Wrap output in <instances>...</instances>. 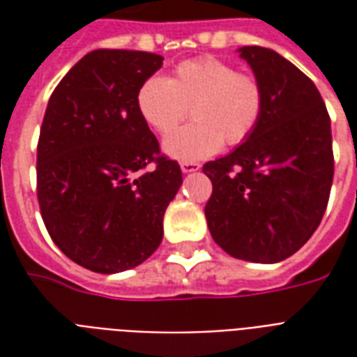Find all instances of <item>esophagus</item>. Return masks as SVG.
Returning a JSON list of instances; mask_svg holds the SVG:
<instances>
[{"mask_svg": "<svg viewBox=\"0 0 357 357\" xmlns=\"http://www.w3.org/2000/svg\"><path fill=\"white\" fill-rule=\"evenodd\" d=\"M199 168H201L199 162H181V172L183 174H191V172H197Z\"/></svg>", "mask_w": 357, "mask_h": 357, "instance_id": "1", "label": "esophagus"}]
</instances>
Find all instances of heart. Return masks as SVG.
<instances>
[{
  "label": "heart",
  "mask_w": 357,
  "mask_h": 357,
  "mask_svg": "<svg viewBox=\"0 0 357 357\" xmlns=\"http://www.w3.org/2000/svg\"><path fill=\"white\" fill-rule=\"evenodd\" d=\"M193 123L164 139V151L191 162L225 145L247 141L266 110V89L255 74L237 73L216 57L181 61L170 78L151 76L135 93V109L153 132L166 135L186 116Z\"/></svg>",
  "instance_id": "1"
}]
</instances>
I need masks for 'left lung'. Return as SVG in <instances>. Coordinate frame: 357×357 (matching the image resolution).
<instances>
[{"mask_svg": "<svg viewBox=\"0 0 357 357\" xmlns=\"http://www.w3.org/2000/svg\"><path fill=\"white\" fill-rule=\"evenodd\" d=\"M266 89L255 133L202 166L212 239L227 255L273 264L292 256L321 222L335 174L331 118L314 82L279 53L241 47Z\"/></svg>", "mask_w": 357, "mask_h": 357, "instance_id": "8db88e82", "label": "left lung"}]
</instances>
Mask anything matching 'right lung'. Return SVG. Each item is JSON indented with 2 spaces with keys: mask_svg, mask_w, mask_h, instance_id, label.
I'll return each instance as SVG.
<instances>
[{
  "mask_svg": "<svg viewBox=\"0 0 357 357\" xmlns=\"http://www.w3.org/2000/svg\"><path fill=\"white\" fill-rule=\"evenodd\" d=\"M162 66L147 51L95 50L51 93L38 139V202L63 255L97 273L135 268L162 241L181 168L160 153L135 93Z\"/></svg>",
  "mask_w": 357,
  "mask_h": 357,
  "instance_id": "obj_1",
  "label": "right lung"
}]
</instances>
